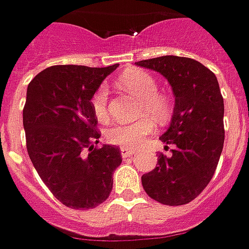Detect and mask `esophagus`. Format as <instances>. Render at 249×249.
Listing matches in <instances>:
<instances>
[{
  "mask_svg": "<svg viewBox=\"0 0 249 249\" xmlns=\"http://www.w3.org/2000/svg\"><path fill=\"white\" fill-rule=\"evenodd\" d=\"M120 152H122V158H129V157H131L136 151L131 148H127V147H122V148H120Z\"/></svg>",
  "mask_w": 249,
  "mask_h": 249,
  "instance_id": "34e87169",
  "label": "esophagus"
}]
</instances>
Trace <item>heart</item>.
<instances>
[{
    "mask_svg": "<svg viewBox=\"0 0 249 249\" xmlns=\"http://www.w3.org/2000/svg\"><path fill=\"white\" fill-rule=\"evenodd\" d=\"M119 86L123 90L134 94L141 100L139 115H148L155 122L163 123L172 116V102L166 95L158 92V83L155 77L142 69H131L119 77ZM91 108L98 119H105L108 113V91L100 87L91 98ZM154 122L148 118L130 124H113L107 130V140L123 147H136L154 131Z\"/></svg>",
    "mask_w": 249,
    "mask_h": 249,
    "instance_id": "obj_1",
    "label": "heart"
}]
</instances>
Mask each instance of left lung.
Instances as JSON below:
<instances>
[{
    "instance_id": "8db88e82",
    "label": "left lung",
    "mask_w": 249,
    "mask_h": 249,
    "mask_svg": "<svg viewBox=\"0 0 249 249\" xmlns=\"http://www.w3.org/2000/svg\"><path fill=\"white\" fill-rule=\"evenodd\" d=\"M166 77L175 95V109L167 130L160 136L172 155L159 154L154 170L141 183L152 199L163 205L191 202L215 173L220 158L225 127V105L213 73L196 59L166 55L136 62Z\"/></svg>"
}]
</instances>
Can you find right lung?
<instances>
[{
    "instance_id": "obj_1",
    "label": "right lung",
    "mask_w": 249,
    "mask_h": 249,
    "mask_svg": "<svg viewBox=\"0 0 249 249\" xmlns=\"http://www.w3.org/2000/svg\"><path fill=\"white\" fill-rule=\"evenodd\" d=\"M118 68L58 65L27 86L23 108L26 147L44 184L65 206L90 209L112 191L120 149L104 144L91 98Z\"/></svg>"
}]
</instances>
